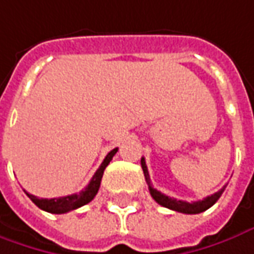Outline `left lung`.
Masks as SVG:
<instances>
[{
	"instance_id": "left-lung-1",
	"label": "left lung",
	"mask_w": 254,
	"mask_h": 254,
	"mask_svg": "<svg viewBox=\"0 0 254 254\" xmlns=\"http://www.w3.org/2000/svg\"><path fill=\"white\" fill-rule=\"evenodd\" d=\"M141 168H143V174H144V179L149 185V190L151 197L156 200L157 203L160 206L167 207L170 210H174V211H178V213H184V214H199L206 211L207 208L215 204V201L220 199V196L222 194V192L225 190V186L220 189L218 192H215L211 196H207L206 199L199 200V201H192V203H188V201H184V200H177L174 197H170L164 193L158 192L157 189L153 188L151 182H150V175L149 171H147V165H146V161H144V157H141Z\"/></svg>"
}]
</instances>
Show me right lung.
Masks as SVG:
<instances>
[{"label":"right lung","instance_id":"add662e5","mask_svg":"<svg viewBox=\"0 0 254 254\" xmlns=\"http://www.w3.org/2000/svg\"><path fill=\"white\" fill-rule=\"evenodd\" d=\"M117 151H118V149H114L105 156L104 161L98 167V170L93 175L89 185L86 186L82 192L75 193V194H69V196H64V197H55V199H39L37 196L30 194L26 190L25 193L36 206L41 208V210H44V211H47V213L64 214L68 213V211H72V210H76L79 207L90 203L91 200L94 199V196L97 194L98 189H100V184H101V178H103V174H104L105 167L113 160V157L117 154Z\"/></svg>","mask_w":254,"mask_h":254}]
</instances>
